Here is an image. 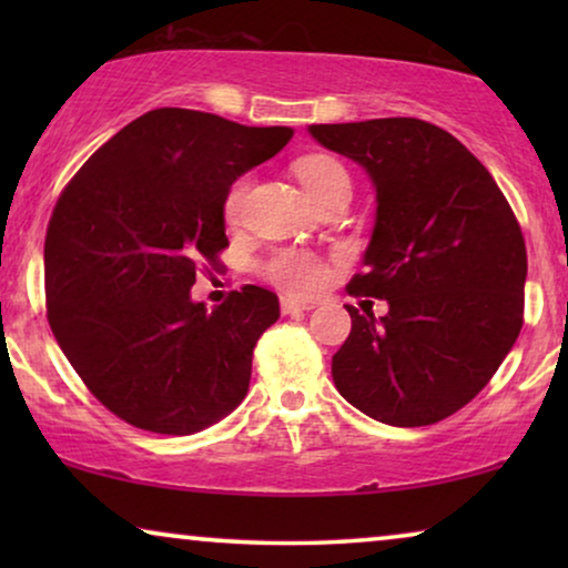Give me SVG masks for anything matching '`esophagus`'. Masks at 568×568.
<instances>
[{
  "instance_id": "obj_1",
  "label": "esophagus",
  "mask_w": 568,
  "mask_h": 568,
  "mask_svg": "<svg viewBox=\"0 0 568 568\" xmlns=\"http://www.w3.org/2000/svg\"><path fill=\"white\" fill-rule=\"evenodd\" d=\"M313 307H315L313 302H300V300H292V297H282V313L284 315L307 313V310H313Z\"/></svg>"
}]
</instances>
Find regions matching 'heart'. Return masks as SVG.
I'll list each match as a JSON object with an SVG mask.
<instances>
[{"instance_id":"obj_1","label":"heart","mask_w":568,"mask_h":568,"mask_svg":"<svg viewBox=\"0 0 568 568\" xmlns=\"http://www.w3.org/2000/svg\"><path fill=\"white\" fill-rule=\"evenodd\" d=\"M294 173H297L310 201L321 199L323 193L338 189V185H348L346 168L341 165L338 160L328 158V154H310V158H302L297 165H294ZM245 193V178L227 191V199H224V216H227L230 224H235L240 220V214H243ZM263 274H266L276 286H282V290L294 294H310L321 290V284L325 282L323 261L307 251L274 253L266 261V266H263Z\"/></svg>"}]
</instances>
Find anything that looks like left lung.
I'll return each instance as SVG.
<instances>
[{
    "mask_svg": "<svg viewBox=\"0 0 568 568\" xmlns=\"http://www.w3.org/2000/svg\"><path fill=\"white\" fill-rule=\"evenodd\" d=\"M310 136L367 170L375 227L333 354L336 390L375 422L429 426L488 385L523 328L527 251L491 173L445 129L418 119L313 123Z\"/></svg>",
    "mask_w": 568,
    "mask_h": 568,
    "instance_id": "1",
    "label": "left lung"
}]
</instances>
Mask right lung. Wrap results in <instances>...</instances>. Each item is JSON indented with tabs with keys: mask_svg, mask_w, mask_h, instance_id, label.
I'll list each match as a JSON object with an SVG mask.
<instances>
[{
	"mask_svg": "<svg viewBox=\"0 0 568 568\" xmlns=\"http://www.w3.org/2000/svg\"><path fill=\"white\" fill-rule=\"evenodd\" d=\"M292 134L158 108L108 139L57 201L43 247L49 325L90 393L136 429L183 437L243 403L278 297L247 284L206 310L191 286L201 261L230 245L232 183Z\"/></svg>",
	"mask_w": 568,
	"mask_h": 568,
	"instance_id": "add662e5",
	"label": "right lung"
}]
</instances>
